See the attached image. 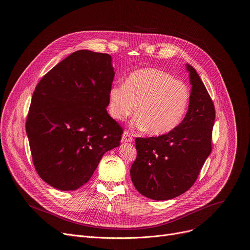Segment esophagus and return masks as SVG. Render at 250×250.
<instances>
[{
    "instance_id": "34e87169",
    "label": "esophagus",
    "mask_w": 250,
    "mask_h": 250,
    "mask_svg": "<svg viewBox=\"0 0 250 250\" xmlns=\"http://www.w3.org/2000/svg\"><path fill=\"white\" fill-rule=\"evenodd\" d=\"M132 136L128 131H125L122 136V142H132Z\"/></svg>"
}]
</instances>
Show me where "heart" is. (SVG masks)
<instances>
[{"label": "heart", "mask_w": 250, "mask_h": 250, "mask_svg": "<svg viewBox=\"0 0 250 250\" xmlns=\"http://www.w3.org/2000/svg\"><path fill=\"white\" fill-rule=\"evenodd\" d=\"M109 113L124 121L136 111L135 125L153 135L166 134L182 122L190 102L188 86L162 70L147 68L132 72L124 85L109 90Z\"/></svg>", "instance_id": "b5f03b06"}]
</instances>
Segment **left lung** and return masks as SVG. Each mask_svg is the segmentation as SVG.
I'll return each instance as SVG.
<instances>
[{
  "label": "left lung",
  "mask_w": 250,
  "mask_h": 250,
  "mask_svg": "<svg viewBox=\"0 0 250 250\" xmlns=\"http://www.w3.org/2000/svg\"><path fill=\"white\" fill-rule=\"evenodd\" d=\"M187 70L192 89L181 124L166 134L135 138L131 181L141 195L152 200H169L188 191L211 152L215 105L195 68L187 64Z\"/></svg>",
  "instance_id": "8db88e82"
}]
</instances>
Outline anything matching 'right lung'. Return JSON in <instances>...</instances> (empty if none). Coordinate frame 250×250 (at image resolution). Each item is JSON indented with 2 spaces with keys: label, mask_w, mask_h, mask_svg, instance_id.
<instances>
[{
  "label": "right lung",
  "mask_w": 250,
  "mask_h": 250,
  "mask_svg": "<svg viewBox=\"0 0 250 250\" xmlns=\"http://www.w3.org/2000/svg\"><path fill=\"white\" fill-rule=\"evenodd\" d=\"M114 77L111 55L78 50L35 87L25 129L34 168L50 186L82 187L103 155L120 146L124 129L105 110Z\"/></svg>",
  "instance_id": "1"
}]
</instances>
